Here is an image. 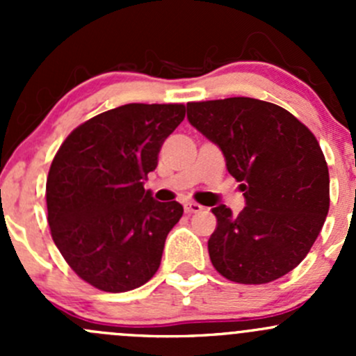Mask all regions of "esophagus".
Here are the masks:
<instances>
[{
	"label": "esophagus",
	"instance_id": "34e87169",
	"mask_svg": "<svg viewBox=\"0 0 356 356\" xmlns=\"http://www.w3.org/2000/svg\"><path fill=\"white\" fill-rule=\"evenodd\" d=\"M184 210L186 213H200V211L204 210V207H201L200 203H196V201H188V203L184 204Z\"/></svg>",
	"mask_w": 356,
	"mask_h": 356
}]
</instances>
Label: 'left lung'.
<instances>
[{"label":"left lung","mask_w":356,"mask_h":356,"mask_svg":"<svg viewBox=\"0 0 356 356\" xmlns=\"http://www.w3.org/2000/svg\"><path fill=\"white\" fill-rule=\"evenodd\" d=\"M191 125L218 145L246 198L211 208V265L238 284H267L301 264L329 211V168L317 138L293 113L254 98L188 103Z\"/></svg>","instance_id":"1"}]
</instances>
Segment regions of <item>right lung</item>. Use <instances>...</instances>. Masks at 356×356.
<instances>
[{"label":"right lung","instance_id":"obj_1","mask_svg":"<svg viewBox=\"0 0 356 356\" xmlns=\"http://www.w3.org/2000/svg\"><path fill=\"white\" fill-rule=\"evenodd\" d=\"M186 106L129 103L75 127L46 179L51 238L72 270L105 293H125L156 274L165 239L184 213L143 181Z\"/></svg>","mask_w":356,"mask_h":356}]
</instances>
